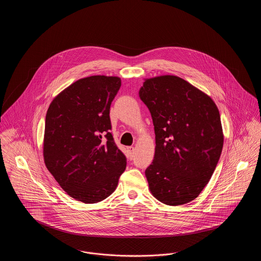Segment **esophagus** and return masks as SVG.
Returning <instances> with one entry per match:
<instances>
[{"mask_svg":"<svg viewBox=\"0 0 261 261\" xmlns=\"http://www.w3.org/2000/svg\"><path fill=\"white\" fill-rule=\"evenodd\" d=\"M127 151H128V159H129L130 161H131V160H133L134 151H135L134 147H128V148H127Z\"/></svg>","mask_w":261,"mask_h":261,"instance_id":"esophagus-1","label":"esophagus"}]
</instances>
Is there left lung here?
Masks as SVG:
<instances>
[{
  "label": "left lung",
  "mask_w": 261,
  "mask_h": 261,
  "mask_svg": "<svg viewBox=\"0 0 261 261\" xmlns=\"http://www.w3.org/2000/svg\"><path fill=\"white\" fill-rule=\"evenodd\" d=\"M139 96L154 126V158L145 171L151 194L168 205L192 201L211 180L223 148L216 105L173 75L147 79Z\"/></svg>",
  "instance_id": "obj_1"
}]
</instances>
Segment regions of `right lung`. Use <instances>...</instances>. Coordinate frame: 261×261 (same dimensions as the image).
<instances>
[{
  "label": "right lung",
  "instance_id": "1",
  "mask_svg": "<svg viewBox=\"0 0 261 261\" xmlns=\"http://www.w3.org/2000/svg\"><path fill=\"white\" fill-rule=\"evenodd\" d=\"M120 86V78L113 76L80 79L54 99L46 114V166L70 197L84 203L111 196L126 168L110 117Z\"/></svg>",
  "mask_w": 261,
  "mask_h": 261
}]
</instances>
